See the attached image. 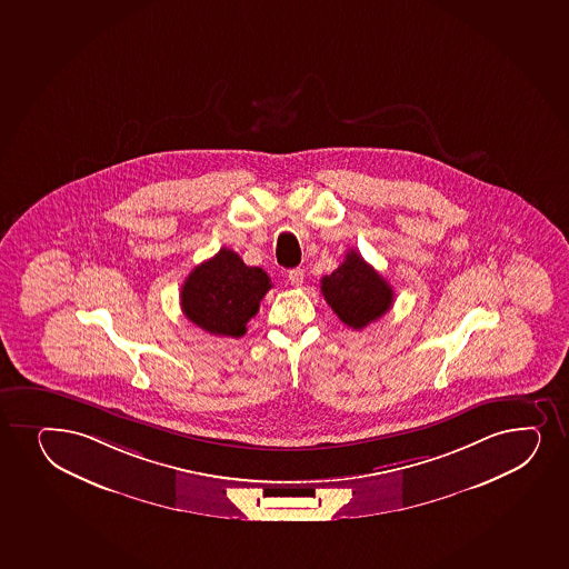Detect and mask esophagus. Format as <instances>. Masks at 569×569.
Segmentation results:
<instances>
[{
  "label": "esophagus",
  "instance_id": "esophagus-1",
  "mask_svg": "<svg viewBox=\"0 0 569 569\" xmlns=\"http://www.w3.org/2000/svg\"><path fill=\"white\" fill-rule=\"evenodd\" d=\"M288 278H289V281H291V286H295V288H300V286H302V281H305V270H302V269L289 270Z\"/></svg>",
  "mask_w": 569,
  "mask_h": 569
}]
</instances>
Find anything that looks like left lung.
<instances>
[{
	"label": "left lung",
	"instance_id": "1",
	"mask_svg": "<svg viewBox=\"0 0 569 569\" xmlns=\"http://www.w3.org/2000/svg\"><path fill=\"white\" fill-rule=\"evenodd\" d=\"M321 293L332 312L351 329H363L393 305V289L356 249L339 269L321 278Z\"/></svg>",
	"mask_w": 569,
	"mask_h": 569
}]
</instances>
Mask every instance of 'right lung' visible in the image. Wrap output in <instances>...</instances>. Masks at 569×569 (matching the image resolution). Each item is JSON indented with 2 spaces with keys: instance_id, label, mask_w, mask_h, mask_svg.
Masks as SVG:
<instances>
[{
  "instance_id": "1",
  "label": "right lung",
  "mask_w": 569,
  "mask_h": 569,
  "mask_svg": "<svg viewBox=\"0 0 569 569\" xmlns=\"http://www.w3.org/2000/svg\"><path fill=\"white\" fill-rule=\"evenodd\" d=\"M270 288L264 270L248 267L232 249L223 248L187 276L181 288V310L187 320L206 332L238 339L259 312Z\"/></svg>"
}]
</instances>
